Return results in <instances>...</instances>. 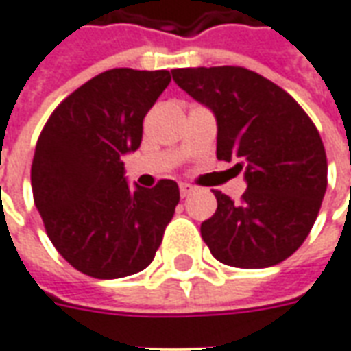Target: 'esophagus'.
<instances>
[{"label":"esophagus","mask_w":351,"mask_h":351,"mask_svg":"<svg viewBox=\"0 0 351 351\" xmlns=\"http://www.w3.org/2000/svg\"><path fill=\"white\" fill-rule=\"evenodd\" d=\"M195 191V187L191 185V183H180V193L181 197H189L191 193Z\"/></svg>","instance_id":"1"}]
</instances>
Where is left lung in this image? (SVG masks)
<instances>
[{
	"mask_svg": "<svg viewBox=\"0 0 351 351\" xmlns=\"http://www.w3.org/2000/svg\"><path fill=\"white\" fill-rule=\"evenodd\" d=\"M173 82L217 120V160H237L248 189L221 191L200 235L217 262L260 269L296 252L327 191V154L317 128L294 99L243 66L171 70Z\"/></svg>",
	"mask_w": 351,
	"mask_h": 351,
	"instance_id": "left-lung-1",
	"label": "left lung"
}]
</instances>
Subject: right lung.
<instances>
[{
  "label": "right lung",
  "instance_id": "1",
  "mask_svg": "<svg viewBox=\"0 0 351 351\" xmlns=\"http://www.w3.org/2000/svg\"><path fill=\"white\" fill-rule=\"evenodd\" d=\"M170 80L168 70L101 72L51 112L36 143L30 180L45 233L89 277L143 271L173 217L178 183L130 189L120 160L139 149L145 114Z\"/></svg>",
  "mask_w": 351,
  "mask_h": 351
}]
</instances>
